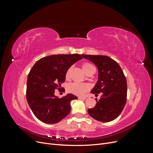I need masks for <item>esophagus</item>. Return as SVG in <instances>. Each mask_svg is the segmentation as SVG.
Instances as JSON below:
<instances>
[{"label": "esophagus", "instance_id": "1", "mask_svg": "<svg viewBox=\"0 0 153 153\" xmlns=\"http://www.w3.org/2000/svg\"><path fill=\"white\" fill-rule=\"evenodd\" d=\"M78 99L80 100H86L87 98L84 96H78Z\"/></svg>", "mask_w": 153, "mask_h": 153}]
</instances>
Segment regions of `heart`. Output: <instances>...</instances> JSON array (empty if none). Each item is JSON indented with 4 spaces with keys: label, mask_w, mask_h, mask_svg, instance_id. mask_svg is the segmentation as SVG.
Returning <instances> with one entry per match:
<instances>
[{
    "label": "heart",
    "mask_w": 153,
    "mask_h": 153,
    "mask_svg": "<svg viewBox=\"0 0 153 153\" xmlns=\"http://www.w3.org/2000/svg\"><path fill=\"white\" fill-rule=\"evenodd\" d=\"M82 68L84 69L85 74L91 72L92 70H95L94 67L91 64L89 63H84L82 64ZM71 68L68 69L66 73V77L68 78L69 76V72H70ZM67 91L72 93L73 94L81 96L84 94L85 92L89 91V86L87 84H83V83H77V82H73L71 84H69L67 85Z\"/></svg>",
    "instance_id": "1"
}]
</instances>
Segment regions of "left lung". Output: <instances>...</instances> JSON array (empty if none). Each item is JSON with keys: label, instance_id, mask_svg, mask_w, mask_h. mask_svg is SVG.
<instances>
[{"label": "left lung", "instance_id": "obj_1", "mask_svg": "<svg viewBox=\"0 0 153 153\" xmlns=\"http://www.w3.org/2000/svg\"><path fill=\"white\" fill-rule=\"evenodd\" d=\"M82 55L93 62L98 69V80L91 92L95 96L101 92L100 100H96L95 106L88 109V113L98 121H112L121 114L126 102V77L119 64L108 56Z\"/></svg>", "mask_w": 153, "mask_h": 153}]
</instances>
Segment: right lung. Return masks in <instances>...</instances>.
<instances>
[{
	"label": "right lung",
	"instance_id": "right-lung-1",
	"mask_svg": "<svg viewBox=\"0 0 153 153\" xmlns=\"http://www.w3.org/2000/svg\"><path fill=\"white\" fill-rule=\"evenodd\" d=\"M82 59L80 54H59L43 57L32 68L27 77L26 98L35 116L47 124L61 121L70 112L72 94L59 98L55 90L66 80V73L73 64Z\"/></svg>",
	"mask_w": 153,
	"mask_h": 153
}]
</instances>
